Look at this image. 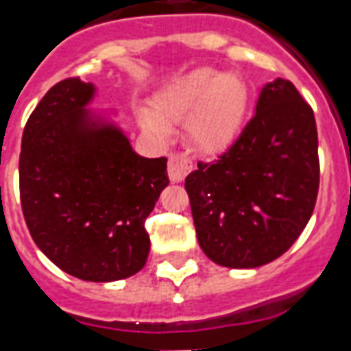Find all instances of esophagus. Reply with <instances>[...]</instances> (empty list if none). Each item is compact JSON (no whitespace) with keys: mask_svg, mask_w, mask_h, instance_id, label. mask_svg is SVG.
I'll return each mask as SVG.
<instances>
[{"mask_svg":"<svg viewBox=\"0 0 351 351\" xmlns=\"http://www.w3.org/2000/svg\"><path fill=\"white\" fill-rule=\"evenodd\" d=\"M191 169H193V162L184 154H171L169 156L167 171H169V176L173 182H182Z\"/></svg>","mask_w":351,"mask_h":351,"instance_id":"34e87169","label":"esophagus"}]
</instances>
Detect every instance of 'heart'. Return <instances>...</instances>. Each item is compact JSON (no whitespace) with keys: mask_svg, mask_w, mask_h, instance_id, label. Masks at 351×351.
Returning <instances> with one entry per match:
<instances>
[{"mask_svg":"<svg viewBox=\"0 0 351 351\" xmlns=\"http://www.w3.org/2000/svg\"><path fill=\"white\" fill-rule=\"evenodd\" d=\"M248 106L247 82L237 73L199 68L182 75L152 101V112L140 110L141 127L156 138L169 136V125L187 121L191 145L217 154L232 145Z\"/></svg>","mask_w":351,"mask_h":351,"instance_id":"1","label":"heart"}]
</instances>
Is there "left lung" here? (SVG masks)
<instances>
[{
  "label": "left lung",
  "mask_w": 351,
  "mask_h": 351,
  "mask_svg": "<svg viewBox=\"0 0 351 351\" xmlns=\"http://www.w3.org/2000/svg\"><path fill=\"white\" fill-rule=\"evenodd\" d=\"M318 178L311 106L291 80H272L228 151L186 176L200 248L228 269L271 263L309 223Z\"/></svg>",
  "instance_id": "left-lung-1"
}]
</instances>
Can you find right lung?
I'll list each match as a JSON object with an SVG mask.
<instances>
[{
	"mask_svg": "<svg viewBox=\"0 0 351 351\" xmlns=\"http://www.w3.org/2000/svg\"><path fill=\"white\" fill-rule=\"evenodd\" d=\"M95 86L60 80L29 117L20 199L36 247L84 282H116L145 267V219L169 184L167 158H143L112 119L86 108Z\"/></svg>",
	"mask_w": 351,
	"mask_h": 351,
	"instance_id": "add662e5",
	"label": "right lung"
}]
</instances>
